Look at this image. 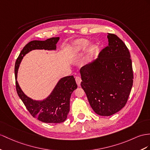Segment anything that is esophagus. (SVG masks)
Here are the masks:
<instances>
[{
	"mask_svg": "<svg viewBox=\"0 0 150 150\" xmlns=\"http://www.w3.org/2000/svg\"><path fill=\"white\" fill-rule=\"evenodd\" d=\"M75 80H76V83H77V85L80 86V83H81V82H82L81 78H80V76H76V77H75Z\"/></svg>",
	"mask_w": 150,
	"mask_h": 150,
	"instance_id": "34e87169",
	"label": "esophagus"
}]
</instances>
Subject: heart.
I'll return each instance as SVG.
<instances>
[{
    "mask_svg": "<svg viewBox=\"0 0 150 150\" xmlns=\"http://www.w3.org/2000/svg\"><path fill=\"white\" fill-rule=\"evenodd\" d=\"M88 42L87 40H84V39H80L75 42V48L77 51H82V50L85 49L88 45ZM89 50H93V46L91 45L89 47Z\"/></svg>",
    "mask_w": 150,
    "mask_h": 150,
    "instance_id": "heart-1",
    "label": "heart"
}]
</instances>
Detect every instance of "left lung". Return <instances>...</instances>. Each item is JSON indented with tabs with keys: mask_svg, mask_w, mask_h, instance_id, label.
<instances>
[{
	"mask_svg": "<svg viewBox=\"0 0 150 150\" xmlns=\"http://www.w3.org/2000/svg\"><path fill=\"white\" fill-rule=\"evenodd\" d=\"M108 45L98 57L81 68V87L91 108L101 116H110L124 108L133 84L132 60L120 38L108 33Z\"/></svg>",
	"mask_w": 150,
	"mask_h": 150,
	"instance_id": "left-lung-1",
	"label": "left lung"
}]
</instances>
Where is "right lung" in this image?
<instances>
[{"mask_svg": "<svg viewBox=\"0 0 150 150\" xmlns=\"http://www.w3.org/2000/svg\"><path fill=\"white\" fill-rule=\"evenodd\" d=\"M59 37H52L41 40H33L26 44L22 49L15 63L14 73L16 79V88L19 97L24 103L26 109L34 118L45 123L57 124L64 122L70 111L71 95L77 88L74 76H67L61 78L52 93L43 100H33L28 97L21 89L17 81L18 71L21 60L25 54L32 50L44 49L48 51L56 49V44Z\"/></svg>", "mask_w": 150, "mask_h": 150, "instance_id": "obj_1", "label": "right lung"}]
</instances>
